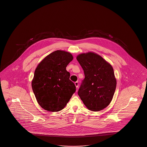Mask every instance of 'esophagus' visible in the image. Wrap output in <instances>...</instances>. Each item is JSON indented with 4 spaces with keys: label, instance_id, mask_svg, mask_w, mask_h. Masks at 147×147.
<instances>
[{
    "label": "esophagus",
    "instance_id": "obj_1",
    "mask_svg": "<svg viewBox=\"0 0 147 147\" xmlns=\"http://www.w3.org/2000/svg\"><path fill=\"white\" fill-rule=\"evenodd\" d=\"M75 86L76 87V88H78L79 86L78 82H77V81L75 82Z\"/></svg>",
    "mask_w": 147,
    "mask_h": 147
}]
</instances>
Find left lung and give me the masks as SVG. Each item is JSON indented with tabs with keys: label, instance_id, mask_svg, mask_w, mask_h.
Here are the masks:
<instances>
[{
	"label": "left lung",
	"instance_id": "left-lung-1",
	"mask_svg": "<svg viewBox=\"0 0 147 147\" xmlns=\"http://www.w3.org/2000/svg\"><path fill=\"white\" fill-rule=\"evenodd\" d=\"M76 58L85 75L78 94L89 110H102L111 103L116 89L113 67L94 53L81 54Z\"/></svg>",
	"mask_w": 147,
	"mask_h": 147
}]
</instances>
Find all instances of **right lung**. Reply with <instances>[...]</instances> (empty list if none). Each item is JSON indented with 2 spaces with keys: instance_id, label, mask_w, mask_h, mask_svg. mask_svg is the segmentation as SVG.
<instances>
[{
  "instance_id": "right-lung-1",
  "label": "right lung",
  "mask_w": 147,
  "mask_h": 147,
  "mask_svg": "<svg viewBox=\"0 0 147 147\" xmlns=\"http://www.w3.org/2000/svg\"><path fill=\"white\" fill-rule=\"evenodd\" d=\"M73 57L70 53L57 50L46 57L34 71L32 82L38 105L46 111L57 112L64 108L76 91L66 67Z\"/></svg>"
}]
</instances>
